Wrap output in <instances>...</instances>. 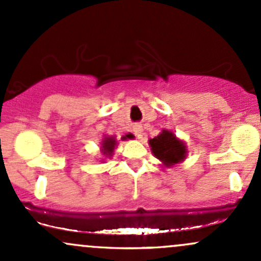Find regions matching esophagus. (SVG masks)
<instances>
[{"label": "esophagus", "instance_id": "obj_1", "mask_svg": "<svg viewBox=\"0 0 261 261\" xmlns=\"http://www.w3.org/2000/svg\"><path fill=\"white\" fill-rule=\"evenodd\" d=\"M133 131H134V134L136 135L137 139H142V136H143V127H142V125H135L134 128H133Z\"/></svg>", "mask_w": 261, "mask_h": 261}]
</instances>
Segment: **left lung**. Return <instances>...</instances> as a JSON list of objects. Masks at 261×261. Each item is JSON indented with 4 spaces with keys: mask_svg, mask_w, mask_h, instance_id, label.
Segmentation results:
<instances>
[{
    "mask_svg": "<svg viewBox=\"0 0 261 261\" xmlns=\"http://www.w3.org/2000/svg\"><path fill=\"white\" fill-rule=\"evenodd\" d=\"M152 153L162 162L164 168H170L175 164L182 163L188 155V147L185 142L175 136L170 130H162L158 136L148 140Z\"/></svg>",
    "mask_w": 261,
    "mask_h": 261,
    "instance_id": "left-lung-1",
    "label": "left lung"
}]
</instances>
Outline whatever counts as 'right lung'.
I'll return each instance as SVG.
<instances>
[{
    "instance_id": "right-lung-1",
    "label": "right lung",
    "mask_w": 261,
    "mask_h": 261,
    "mask_svg": "<svg viewBox=\"0 0 261 261\" xmlns=\"http://www.w3.org/2000/svg\"><path fill=\"white\" fill-rule=\"evenodd\" d=\"M121 140H125V136L121 137ZM118 146V141H116L115 136H104V139L101 140L100 143V153L106 158H112L114 154V149ZM100 162H103L101 160Z\"/></svg>"
}]
</instances>
